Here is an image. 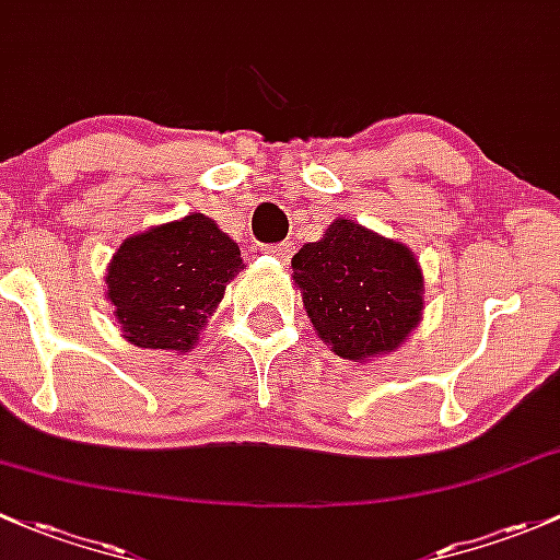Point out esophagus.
I'll return each instance as SVG.
<instances>
[{
  "mask_svg": "<svg viewBox=\"0 0 560 560\" xmlns=\"http://www.w3.org/2000/svg\"><path fill=\"white\" fill-rule=\"evenodd\" d=\"M261 250L269 253V256L280 258L282 264L291 261V256H293V245H291V242H280V245H264Z\"/></svg>",
  "mask_w": 560,
  "mask_h": 560,
  "instance_id": "1",
  "label": "esophagus"
}]
</instances>
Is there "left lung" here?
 Wrapping results in <instances>:
<instances>
[{
  "mask_svg": "<svg viewBox=\"0 0 560 560\" xmlns=\"http://www.w3.org/2000/svg\"><path fill=\"white\" fill-rule=\"evenodd\" d=\"M291 267L315 331L342 359L390 353L418 326L423 275L399 242L339 218Z\"/></svg>",
  "mask_w": 560,
  "mask_h": 560,
  "instance_id": "obj_1",
  "label": "left lung"
}]
</instances>
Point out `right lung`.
<instances>
[{
    "mask_svg": "<svg viewBox=\"0 0 560 560\" xmlns=\"http://www.w3.org/2000/svg\"><path fill=\"white\" fill-rule=\"evenodd\" d=\"M240 269L237 242L194 212L126 240L107 269V296L131 345L183 353Z\"/></svg>",
    "mask_w": 560,
    "mask_h": 560,
    "instance_id": "add662e5",
    "label": "right lung"
}]
</instances>
